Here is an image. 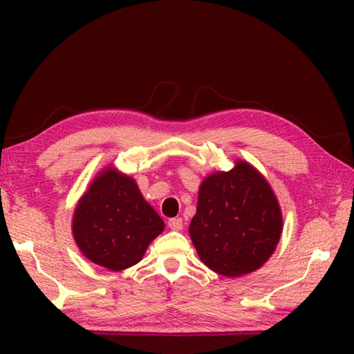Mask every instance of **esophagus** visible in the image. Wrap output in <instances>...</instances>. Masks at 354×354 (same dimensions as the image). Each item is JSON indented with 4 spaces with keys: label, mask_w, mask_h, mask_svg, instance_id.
I'll return each instance as SVG.
<instances>
[{
    "label": "esophagus",
    "mask_w": 354,
    "mask_h": 354,
    "mask_svg": "<svg viewBox=\"0 0 354 354\" xmlns=\"http://www.w3.org/2000/svg\"><path fill=\"white\" fill-rule=\"evenodd\" d=\"M169 227L173 231H181L183 230V218H170L169 220Z\"/></svg>",
    "instance_id": "1"
}]
</instances>
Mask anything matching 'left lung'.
Segmentation results:
<instances>
[{"instance_id": "8db88e82", "label": "left lung", "mask_w": 354, "mask_h": 354, "mask_svg": "<svg viewBox=\"0 0 354 354\" xmlns=\"http://www.w3.org/2000/svg\"><path fill=\"white\" fill-rule=\"evenodd\" d=\"M281 230L277 196L247 162L203 181L189 226L205 266L231 278L259 268L277 248Z\"/></svg>"}]
</instances>
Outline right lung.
<instances>
[{"label": "right lung", "instance_id": "right-lung-1", "mask_svg": "<svg viewBox=\"0 0 354 354\" xmlns=\"http://www.w3.org/2000/svg\"><path fill=\"white\" fill-rule=\"evenodd\" d=\"M162 231V218L143 200L137 184L115 170L95 179L73 217V236L82 254L112 272L139 262Z\"/></svg>", "mask_w": 354, "mask_h": 354}]
</instances>
